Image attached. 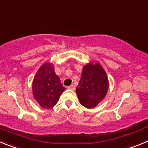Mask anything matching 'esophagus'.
<instances>
[{"label":"esophagus","instance_id":"34e87169","mask_svg":"<svg viewBox=\"0 0 148 148\" xmlns=\"http://www.w3.org/2000/svg\"><path fill=\"white\" fill-rule=\"evenodd\" d=\"M67 88L68 89H70V90H75V85H74V84H71V85H70V86L67 87Z\"/></svg>","mask_w":148,"mask_h":148}]
</instances>
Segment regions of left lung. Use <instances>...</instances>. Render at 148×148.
Listing matches in <instances>:
<instances>
[{
  "instance_id": "obj_1",
  "label": "left lung",
  "mask_w": 148,
  "mask_h": 148,
  "mask_svg": "<svg viewBox=\"0 0 148 148\" xmlns=\"http://www.w3.org/2000/svg\"><path fill=\"white\" fill-rule=\"evenodd\" d=\"M109 82L99 63H89L83 67L81 80L76 87L80 103L85 108H93L104 99Z\"/></svg>"
}]
</instances>
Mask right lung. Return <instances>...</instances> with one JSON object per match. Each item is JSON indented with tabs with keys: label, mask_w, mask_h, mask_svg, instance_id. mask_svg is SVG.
<instances>
[{
	"label": "right lung",
	"mask_w": 148,
	"mask_h": 148,
	"mask_svg": "<svg viewBox=\"0 0 148 148\" xmlns=\"http://www.w3.org/2000/svg\"><path fill=\"white\" fill-rule=\"evenodd\" d=\"M64 90L53 65L46 62L40 66L32 82L33 96L40 107L44 109L54 107Z\"/></svg>",
	"instance_id": "add662e5"
}]
</instances>
